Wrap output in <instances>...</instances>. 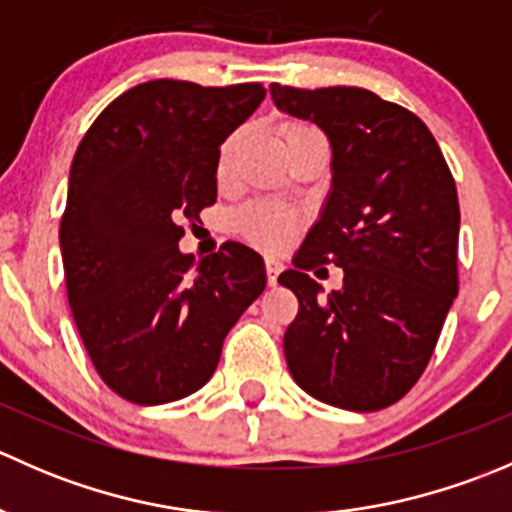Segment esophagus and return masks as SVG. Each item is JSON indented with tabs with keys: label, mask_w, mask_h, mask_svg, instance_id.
I'll return each instance as SVG.
<instances>
[{
	"label": "esophagus",
	"mask_w": 512,
	"mask_h": 512,
	"mask_svg": "<svg viewBox=\"0 0 512 512\" xmlns=\"http://www.w3.org/2000/svg\"><path fill=\"white\" fill-rule=\"evenodd\" d=\"M265 272H267V285L275 287L277 285V277L282 272V262L275 260V257H267L265 260Z\"/></svg>",
	"instance_id": "1"
}]
</instances>
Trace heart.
I'll use <instances>...</instances> for the list:
<instances>
[{
  "label": "heart",
  "instance_id": "b5f03b06",
  "mask_svg": "<svg viewBox=\"0 0 512 512\" xmlns=\"http://www.w3.org/2000/svg\"><path fill=\"white\" fill-rule=\"evenodd\" d=\"M280 136L285 141V148H292L294 143L307 141V138H322V133L314 126L302 121H287L282 123ZM237 146H240V133H232L230 138H225V143L220 146L218 153V178L223 180L230 170L232 156H235ZM237 235L245 237L247 242H252L260 250L277 252L282 247H287V242L292 240L294 232H297V215L289 213L287 208L275 203H250L245 208H240L232 218Z\"/></svg>",
  "mask_w": 512,
  "mask_h": 512
}]
</instances>
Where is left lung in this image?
<instances>
[{
  "instance_id": "8db88e82",
  "label": "left lung",
  "mask_w": 512,
  "mask_h": 512,
  "mask_svg": "<svg viewBox=\"0 0 512 512\" xmlns=\"http://www.w3.org/2000/svg\"><path fill=\"white\" fill-rule=\"evenodd\" d=\"M270 94L332 146V190L280 275L299 299L289 374L337 409H386L423 374L458 294L456 183L426 123L371 91L272 84ZM327 261L345 282L322 298L306 272Z\"/></svg>"
}]
</instances>
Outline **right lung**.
I'll return each mask as SVG.
<instances>
[{
	"label": "right lung",
	"instance_id": "obj_1",
	"mask_svg": "<svg viewBox=\"0 0 512 512\" xmlns=\"http://www.w3.org/2000/svg\"><path fill=\"white\" fill-rule=\"evenodd\" d=\"M267 91L156 79L108 103L76 148L59 242L66 294L108 389L141 406L208 384L237 319L267 285L240 242L195 260L183 220L218 198V153Z\"/></svg>",
	"mask_w": 512,
	"mask_h": 512
}]
</instances>
